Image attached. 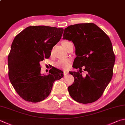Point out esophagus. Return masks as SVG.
<instances>
[{
	"mask_svg": "<svg viewBox=\"0 0 125 125\" xmlns=\"http://www.w3.org/2000/svg\"><path fill=\"white\" fill-rule=\"evenodd\" d=\"M68 72L67 71H63V75H64V76L68 74Z\"/></svg>",
	"mask_w": 125,
	"mask_h": 125,
	"instance_id": "esophagus-1",
	"label": "esophagus"
}]
</instances>
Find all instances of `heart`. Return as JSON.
I'll use <instances>...</instances> for the list:
<instances>
[{"label": "heart", "mask_w": 125, "mask_h": 125, "mask_svg": "<svg viewBox=\"0 0 125 125\" xmlns=\"http://www.w3.org/2000/svg\"><path fill=\"white\" fill-rule=\"evenodd\" d=\"M71 42H68V41H64L62 42V45L63 47L67 50V48L68 45ZM72 61L70 59H64V60H60L58 61L57 62L55 63V66L59 69H67L70 67V64H71Z\"/></svg>", "instance_id": "obj_1"}]
</instances>
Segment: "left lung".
<instances>
[{
	"label": "left lung",
	"mask_w": 125,
	"mask_h": 125,
	"mask_svg": "<svg viewBox=\"0 0 125 125\" xmlns=\"http://www.w3.org/2000/svg\"><path fill=\"white\" fill-rule=\"evenodd\" d=\"M63 39L73 42L77 56L73 67L80 69L69 72L74 78L73 83L68 88L70 96L83 104L96 101L113 75L115 56L110 38L97 25L86 23L65 28ZM83 66L87 72L85 77L81 74Z\"/></svg>",
	"instance_id": "obj_1"
}]
</instances>
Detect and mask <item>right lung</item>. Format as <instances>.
<instances>
[{
    "instance_id": "add662e5",
    "label": "right lung",
    "mask_w": 125,
    "mask_h": 125,
    "mask_svg": "<svg viewBox=\"0 0 125 125\" xmlns=\"http://www.w3.org/2000/svg\"><path fill=\"white\" fill-rule=\"evenodd\" d=\"M63 31L49 26H29L13 39L8 56L9 77L17 94L26 101L44 100L55 81L63 76V72L54 67L48 75H42L40 65V61L50 57Z\"/></svg>"
}]
</instances>
